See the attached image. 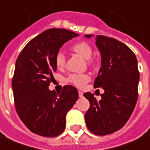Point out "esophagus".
<instances>
[{"instance_id":"esophagus-1","label":"esophagus","mask_w":150,"mask_h":150,"mask_svg":"<svg viewBox=\"0 0 150 150\" xmlns=\"http://www.w3.org/2000/svg\"><path fill=\"white\" fill-rule=\"evenodd\" d=\"M78 94H79V97H80V98L83 97V93H82V92L79 91V92H78Z\"/></svg>"}]
</instances>
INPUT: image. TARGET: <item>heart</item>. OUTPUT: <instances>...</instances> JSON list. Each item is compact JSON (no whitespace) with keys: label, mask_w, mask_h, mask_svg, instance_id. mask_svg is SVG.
I'll return each mask as SVG.
<instances>
[{"label":"heart","mask_w":150,"mask_h":150,"mask_svg":"<svg viewBox=\"0 0 150 150\" xmlns=\"http://www.w3.org/2000/svg\"><path fill=\"white\" fill-rule=\"evenodd\" d=\"M72 50L74 52L78 54L82 58L88 60L89 63H91L90 61V57L92 56L93 53V50H92V47L90 46V44L86 42H80L76 44H74L72 47ZM55 63L57 68H63L65 64V56L64 55L63 52H59L56 54V57H55ZM69 81L73 85H75L77 87H83L86 84L90 81V77L87 74H84V73H79V74H72L70 75L69 78H68Z\"/></svg>","instance_id":"b5f03b06"}]
</instances>
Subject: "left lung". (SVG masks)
Instances as JSON below:
<instances>
[{
    "label": "left lung",
    "instance_id": "left-lung-1",
    "mask_svg": "<svg viewBox=\"0 0 150 150\" xmlns=\"http://www.w3.org/2000/svg\"><path fill=\"white\" fill-rule=\"evenodd\" d=\"M95 44L101 54V68L94 86L103 88L104 93L99 101L94 94H84L90 102L85 120L91 132L105 136L120 129L131 116L137 101L140 74L137 57L127 45L103 35L96 36Z\"/></svg>",
    "mask_w": 150,
    "mask_h": 150
}]
</instances>
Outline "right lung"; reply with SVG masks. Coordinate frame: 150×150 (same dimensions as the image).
Listing matches in <instances>:
<instances>
[{"label":"right lung","mask_w":150,"mask_h":150,"mask_svg":"<svg viewBox=\"0 0 150 150\" xmlns=\"http://www.w3.org/2000/svg\"><path fill=\"white\" fill-rule=\"evenodd\" d=\"M77 36L65 29L47 30L31 39L17 59L12 80L16 111L35 134L54 137L62 133L67 112L78 98V91L72 86H64L58 94L48 88L56 71V54Z\"/></svg>","instance_id":"1"}]
</instances>
